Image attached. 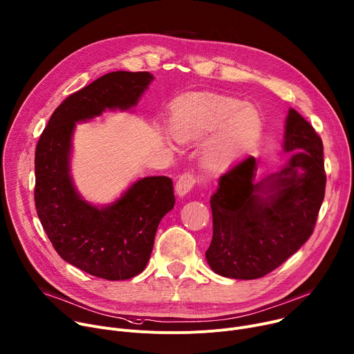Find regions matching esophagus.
<instances>
[{
  "label": "esophagus",
  "mask_w": 354,
  "mask_h": 354,
  "mask_svg": "<svg viewBox=\"0 0 354 354\" xmlns=\"http://www.w3.org/2000/svg\"><path fill=\"white\" fill-rule=\"evenodd\" d=\"M196 182H198V179H196V176H195L194 174H190V172L182 174V175L179 176L178 182H176V186H175L176 194H178L180 198H183L185 195L189 194V192L192 190V187H194V186L196 185Z\"/></svg>",
  "instance_id": "obj_1"
}]
</instances>
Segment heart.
<instances>
[{
  "instance_id": "heart-1",
  "label": "heart",
  "mask_w": 354,
  "mask_h": 354,
  "mask_svg": "<svg viewBox=\"0 0 354 354\" xmlns=\"http://www.w3.org/2000/svg\"><path fill=\"white\" fill-rule=\"evenodd\" d=\"M261 127L259 111L227 97L186 100L175 106L171 115V133L180 142L216 131L203 152V162L210 169L229 165L259 138Z\"/></svg>"
}]
</instances>
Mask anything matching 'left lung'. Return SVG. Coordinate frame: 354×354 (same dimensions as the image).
<instances>
[{
    "label": "left lung",
    "mask_w": 354,
    "mask_h": 354,
    "mask_svg": "<svg viewBox=\"0 0 354 354\" xmlns=\"http://www.w3.org/2000/svg\"><path fill=\"white\" fill-rule=\"evenodd\" d=\"M283 149L292 153L275 174L257 180L255 158L236 162L210 199V268L234 279L267 275L297 252L313 233L325 198L324 144L294 109L285 121Z\"/></svg>",
    "instance_id": "left-lung-1"
}]
</instances>
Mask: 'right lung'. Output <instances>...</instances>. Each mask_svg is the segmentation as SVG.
I'll use <instances>...</instances> for the list:
<instances>
[{
    "instance_id": "obj_1",
    "label": "right lung",
    "mask_w": 354,
    "mask_h": 354,
    "mask_svg": "<svg viewBox=\"0 0 354 354\" xmlns=\"http://www.w3.org/2000/svg\"><path fill=\"white\" fill-rule=\"evenodd\" d=\"M153 76L111 72L71 94L52 114L35 151V206L53 248L66 263L109 281L144 271L159 221L174 209L168 176L134 182L120 199L97 207L86 202L71 176L76 122L106 110L137 106Z\"/></svg>"
}]
</instances>
